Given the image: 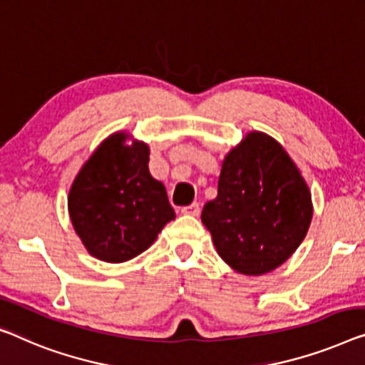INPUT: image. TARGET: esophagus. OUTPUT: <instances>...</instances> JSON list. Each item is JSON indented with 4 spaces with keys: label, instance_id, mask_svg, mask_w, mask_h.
I'll return each mask as SVG.
<instances>
[{
    "label": "esophagus",
    "instance_id": "1",
    "mask_svg": "<svg viewBox=\"0 0 365 365\" xmlns=\"http://www.w3.org/2000/svg\"><path fill=\"white\" fill-rule=\"evenodd\" d=\"M200 211H201L200 203H192V205L183 206V208H182V213L188 215V216H198Z\"/></svg>",
    "mask_w": 365,
    "mask_h": 365
}]
</instances>
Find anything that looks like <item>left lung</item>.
Returning <instances> with one entry per match:
<instances>
[{
    "instance_id": "left-lung-1",
    "label": "left lung",
    "mask_w": 365,
    "mask_h": 365,
    "mask_svg": "<svg viewBox=\"0 0 365 365\" xmlns=\"http://www.w3.org/2000/svg\"><path fill=\"white\" fill-rule=\"evenodd\" d=\"M312 216V193L295 162L274 138L254 130L222 160L217 197L201 221L230 267L262 275L297 251Z\"/></svg>"
}]
</instances>
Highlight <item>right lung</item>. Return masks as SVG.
I'll use <instances>...</instances> for the list:
<instances>
[{
  "instance_id": "add662e5",
  "label": "right lung",
  "mask_w": 365,
  "mask_h": 365,
  "mask_svg": "<svg viewBox=\"0 0 365 365\" xmlns=\"http://www.w3.org/2000/svg\"><path fill=\"white\" fill-rule=\"evenodd\" d=\"M111 134L91 154L68 193L73 230L93 257L119 264L155 241L175 211L149 172L148 144Z\"/></svg>"
}]
</instances>
